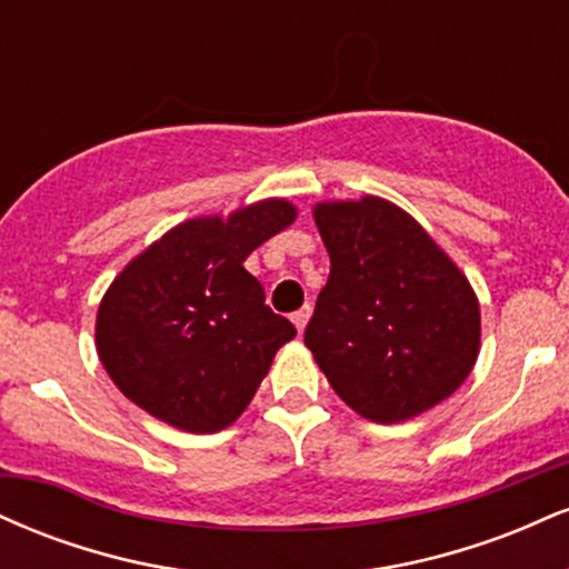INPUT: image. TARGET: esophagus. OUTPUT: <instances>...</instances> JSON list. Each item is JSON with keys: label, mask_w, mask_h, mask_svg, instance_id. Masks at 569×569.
<instances>
[{"label": "esophagus", "mask_w": 569, "mask_h": 569, "mask_svg": "<svg viewBox=\"0 0 569 569\" xmlns=\"http://www.w3.org/2000/svg\"><path fill=\"white\" fill-rule=\"evenodd\" d=\"M310 316H312V307L310 305H305L302 310H297L291 316V321H293V326H297L299 335H302V331H305V326H307V321H310Z\"/></svg>", "instance_id": "obj_1"}]
</instances>
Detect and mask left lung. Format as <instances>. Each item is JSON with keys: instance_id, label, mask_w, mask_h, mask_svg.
Returning a JSON list of instances; mask_svg holds the SVG:
<instances>
[{"instance_id": "8db88e82", "label": "left lung", "mask_w": 569, "mask_h": 569, "mask_svg": "<svg viewBox=\"0 0 569 569\" xmlns=\"http://www.w3.org/2000/svg\"><path fill=\"white\" fill-rule=\"evenodd\" d=\"M331 272L305 329L335 393L375 422H401L452 396L479 356V302L466 276L393 202H321Z\"/></svg>"}]
</instances>
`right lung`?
I'll return each mask as SVG.
<instances>
[{
	"instance_id": "obj_1",
	"label": "right lung",
	"mask_w": 569,
	"mask_h": 569,
	"mask_svg": "<svg viewBox=\"0 0 569 569\" xmlns=\"http://www.w3.org/2000/svg\"><path fill=\"white\" fill-rule=\"evenodd\" d=\"M293 219L291 202L264 200L227 221H184L114 278L96 345L130 401L189 433H217L243 415L278 348L297 337L243 262Z\"/></svg>"
}]
</instances>
